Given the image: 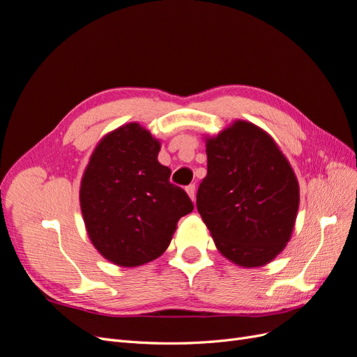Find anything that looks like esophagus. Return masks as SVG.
Here are the masks:
<instances>
[{
  "label": "esophagus",
  "instance_id": "obj_1",
  "mask_svg": "<svg viewBox=\"0 0 357 357\" xmlns=\"http://www.w3.org/2000/svg\"><path fill=\"white\" fill-rule=\"evenodd\" d=\"M186 192H188V195H189V198L195 202V197H197V189H195V185H190V186H188L186 188Z\"/></svg>",
  "mask_w": 357,
  "mask_h": 357
}]
</instances>
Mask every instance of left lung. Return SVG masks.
Instances as JSON below:
<instances>
[{
  "instance_id": "obj_1",
  "label": "left lung",
  "mask_w": 357,
  "mask_h": 357,
  "mask_svg": "<svg viewBox=\"0 0 357 357\" xmlns=\"http://www.w3.org/2000/svg\"><path fill=\"white\" fill-rule=\"evenodd\" d=\"M207 176L197 207L218 250L243 268L269 264L289 243L299 183L287 158L262 128L234 121L205 135Z\"/></svg>"
}]
</instances>
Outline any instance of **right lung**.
I'll list each match as a JSON object with an SVG mask.
<instances>
[{
  "instance_id": "obj_1",
  "label": "right lung",
  "mask_w": 357,
  "mask_h": 357,
  "mask_svg": "<svg viewBox=\"0 0 357 357\" xmlns=\"http://www.w3.org/2000/svg\"><path fill=\"white\" fill-rule=\"evenodd\" d=\"M160 142L137 122L105 134L80 181L86 232L98 253L123 268L142 266L164 253L177 222L193 210L188 193L169 183L158 160Z\"/></svg>"
}]
</instances>
